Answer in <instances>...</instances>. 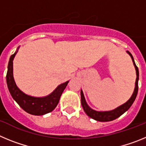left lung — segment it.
<instances>
[{
	"label": "left lung",
	"instance_id": "1",
	"mask_svg": "<svg viewBox=\"0 0 146 146\" xmlns=\"http://www.w3.org/2000/svg\"><path fill=\"white\" fill-rule=\"evenodd\" d=\"M129 53V55L131 56V59H132V61H133L134 66L135 67V69H136V74H137V78H136V82H135V91H134L133 94L132 96H131L128 101L126 102L125 104H122L120 107L117 108L116 109L111 110V111H106V112H98L95 111L94 110L91 109L90 107L87 104L86 102V99H85L84 95H83V93L81 91L80 94H81V104H82V107L84 110L85 113L88 115L90 118H93V119L96 120L98 121H102V122H105V121H111L113 120L116 119L118 117H120L121 115H123V113L126 111H127L130 108V107L131 106V104H133V102H135V99H136L137 94L138 92V80H139V71L138 68L136 66L135 63V60H134L133 56L131 55V54L129 52H127Z\"/></svg>",
	"mask_w": 146,
	"mask_h": 146
}]
</instances>
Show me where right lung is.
Listing matches in <instances>:
<instances>
[{
    "mask_svg": "<svg viewBox=\"0 0 146 146\" xmlns=\"http://www.w3.org/2000/svg\"><path fill=\"white\" fill-rule=\"evenodd\" d=\"M16 52L11 55L8 64V70L6 74V82L8 88L11 96L23 110L29 114L35 115H42L52 112L58 105L60 96L66 87L69 81L58 86L55 91L46 97L36 98L28 96L16 86L13 77V60Z\"/></svg>",
    "mask_w": 146,
    "mask_h": 146,
    "instance_id": "right-lung-1",
    "label": "right lung"
}]
</instances>
